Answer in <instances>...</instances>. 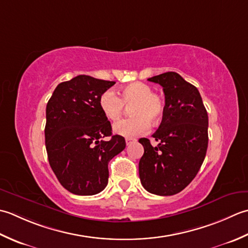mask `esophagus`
<instances>
[{
    "label": "esophagus",
    "mask_w": 248,
    "mask_h": 248,
    "mask_svg": "<svg viewBox=\"0 0 248 248\" xmlns=\"http://www.w3.org/2000/svg\"><path fill=\"white\" fill-rule=\"evenodd\" d=\"M136 141H137V139H136V138H126V144L129 145L130 143L136 142Z\"/></svg>",
    "instance_id": "34e87169"
}]
</instances>
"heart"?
Masks as SVG:
<instances>
[{
    "instance_id": "heart-1",
    "label": "heart",
    "mask_w": 248,
    "mask_h": 248,
    "mask_svg": "<svg viewBox=\"0 0 248 248\" xmlns=\"http://www.w3.org/2000/svg\"><path fill=\"white\" fill-rule=\"evenodd\" d=\"M143 82L126 84L119 90L120 96L112 90H107L99 97V107L105 117L115 121L124 112L126 106H130L131 117L121 120L113 125L115 134L126 138L137 137L149 131L151 122L158 123L163 118L166 104L158 93Z\"/></svg>"
}]
</instances>
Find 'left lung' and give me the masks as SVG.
<instances>
[{"label": "left lung", "instance_id": "left-lung-1", "mask_svg": "<svg viewBox=\"0 0 248 248\" xmlns=\"http://www.w3.org/2000/svg\"><path fill=\"white\" fill-rule=\"evenodd\" d=\"M163 87L165 112L153 138L139 139L144 153L139 161L141 184L151 194L171 196L194 180L208 149V112L198 89L168 72L148 79Z\"/></svg>", "mask_w": 248, "mask_h": 248}]
</instances>
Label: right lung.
I'll return each instance as SVG.
<instances>
[{
    "mask_svg": "<svg viewBox=\"0 0 248 248\" xmlns=\"http://www.w3.org/2000/svg\"><path fill=\"white\" fill-rule=\"evenodd\" d=\"M114 83L79 75L60 83L47 104L45 140L49 164L61 185L72 194L100 193L108 184L109 161L126 146L122 136H112L99 107V97Z\"/></svg>",
    "mask_w": 248,
    "mask_h": 248,
    "instance_id": "right-lung-1",
    "label": "right lung"
}]
</instances>
